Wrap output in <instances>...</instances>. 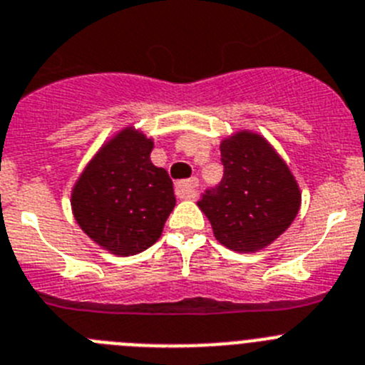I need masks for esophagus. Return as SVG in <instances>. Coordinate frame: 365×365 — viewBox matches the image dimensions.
I'll return each mask as SVG.
<instances>
[{
    "mask_svg": "<svg viewBox=\"0 0 365 365\" xmlns=\"http://www.w3.org/2000/svg\"><path fill=\"white\" fill-rule=\"evenodd\" d=\"M198 185H200L198 178L182 180V182L176 183V195H178V198H182V200L195 198Z\"/></svg>",
    "mask_w": 365,
    "mask_h": 365,
    "instance_id": "esophagus-1",
    "label": "esophagus"
}]
</instances>
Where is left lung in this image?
<instances>
[{
    "label": "left lung",
    "mask_w": 365,
    "mask_h": 365,
    "mask_svg": "<svg viewBox=\"0 0 365 365\" xmlns=\"http://www.w3.org/2000/svg\"><path fill=\"white\" fill-rule=\"evenodd\" d=\"M223 178L198 202L215 238L227 249L256 252L272 244L300 211L302 192L274 147L252 130L220 143Z\"/></svg>",
    "instance_id": "obj_1"
}]
</instances>
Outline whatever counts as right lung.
<instances>
[{"instance_id":"add662e5","label":"right lung","mask_w":365,"mask_h":365,"mask_svg":"<svg viewBox=\"0 0 365 365\" xmlns=\"http://www.w3.org/2000/svg\"><path fill=\"white\" fill-rule=\"evenodd\" d=\"M153 147V138L125 127L101 145L72 187L78 225L113 255L150 247L176 205L167 170L150 162Z\"/></svg>"}]
</instances>
